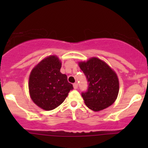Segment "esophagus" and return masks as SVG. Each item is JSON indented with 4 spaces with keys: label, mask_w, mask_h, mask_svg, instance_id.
Returning a JSON list of instances; mask_svg holds the SVG:
<instances>
[{
    "label": "esophagus",
    "mask_w": 148,
    "mask_h": 148,
    "mask_svg": "<svg viewBox=\"0 0 148 148\" xmlns=\"http://www.w3.org/2000/svg\"><path fill=\"white\" fill-rule=\"evenodd\" d=\"M73 86H74V89H77L78 88V84H76V83H74V84H73Z\"/></svg>",
    "instance_id": "1"
}]
</instances>
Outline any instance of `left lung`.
<instances>
[{
  "label": "left lung",
  "mask_w": 148,
  "mask_h": 148,
  "mask_svg": "<svg viewBox=\"0 0 148 148\" xmlns=\"http://www.w3.org/2000/svg\"><path fill=\"white\" fill-rule=\"evenodd\" d=\"M79 65L87 79V91L81 93L85 103L90 109L99 111L113 104L119 92L117 74L106 62L92 58Z\"/></svg>",
  "instance_id": "1"
}]
</instances>
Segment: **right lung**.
<instances>
[{"label": "right lung", "mask_w": 148, "mask_h": 148, "mask_svg": "<svg viewBox=\"0 0 148 148\" xmlns=\"http://www.w3.org/2000/svg\"><path fill=\"white\" fill-rule=\"evenodd\" d=\"M60 60L56 56L42 60L30 72L28 88L30 97L39 107L51 111L62 103L73 86L60 72Z\"/></svg>", "instance_id": "1"}]
</instances>
